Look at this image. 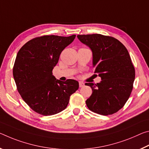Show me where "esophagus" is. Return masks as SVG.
<instances>
[{
	"label": "esophagus",
	"mask_w": 149,
	"mask_h": 149,
	"mask_svg": "<svg viewBox=\"0 0 149 149\" xmlns=\"http://www.w3.org/2000/svg\"><path fill=\"white\" fill-rule=\"evenodd\" d=\"M84 85V83L83 82H81V81H79V86L81 88V87H83Z\"/></svg>",
	"instance_id": "obj_1"
}]
</instances>
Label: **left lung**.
Segmentation results:
<instances>
[{"label": "left lung", "mask_w": 149, "mask_h": 149, "mask_svg": "<svg viewBox=\"0 0 149 149\" xmlns=\"http://www.w3.org/2000/svg\"><path fill=\"white\" fill-rule=\"evenodd\" d=\"M77 38L91 49L94 72L102 79L97 84H85L92 90L86 101L87 107L103 116L116 113L130 97L135 80V68L127 49L117 39L101 34Z\"/></svg>", "instance_id": "obj_1"}]
</instances>
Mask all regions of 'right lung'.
<instances>
[{
  "label": "right lung",
  "mask_w": 149,
  "mask_h": 149,
  "mask_svg": "<svg viewBox=\"0 0 149 149\" xmlns=\"http://www.w3.org/2000/svg\"><path fill=\"white\" fill-rule=\"evenodd\" d=\"M76 36H43L28 41L19 50L13 68L17 90L34 111L43 116L58 113L67 108L79 82L56 79L53 69L63 50Z\"/></svg>",
  "instance_id": "right-lung-1"
}]
</instances>
